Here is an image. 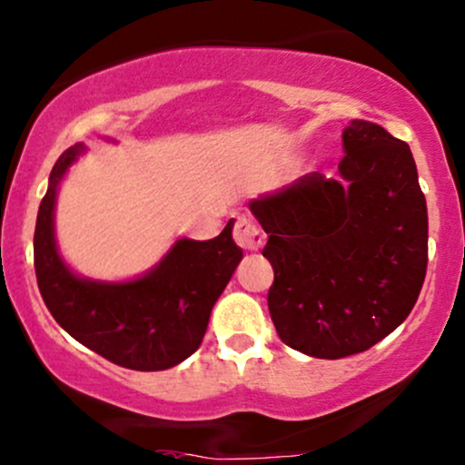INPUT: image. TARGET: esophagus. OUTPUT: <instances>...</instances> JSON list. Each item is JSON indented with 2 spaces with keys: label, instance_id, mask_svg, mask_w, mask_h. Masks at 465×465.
I'll return each instance as SVG.
<instances>
[{
  "label": "esophagus",
  "instance_id": "1",
  "mask_svg": "<svg viewBox=\"0 0 465 465\" xmlns=\"http://www.w3.org/2000/svg\"><path fill=\"white\" fill-rule=\"evenodd\" d=\"M233 240H236L238 247H242L244 251H258L262 247L264 236L262 232H260V227L255 225L251 218L240 216L236 221V227H233Z\"/></svg>",
  "mask_w": 465,
  "mask_h": 465
}]
</instances>
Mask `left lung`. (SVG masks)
<instances>
[{
	"label": "left lung",
	"mask_w": 465,
	"mask_h": 465,
	"mask_svg": "<svg viewBox=\"0 0 465 465\" xmlns=\"http://www.w3.org/2000/svg\"><path fill=\"white\" fill-rule=\"evenodd\" d=\"M341 179L311 173L249 201L269 233V312L288 348L343 359L391 334L424 284L429 214L409 143L365 120L343 131Z\"/></svg>",
	"instance_id": "1"
}]
</instances>
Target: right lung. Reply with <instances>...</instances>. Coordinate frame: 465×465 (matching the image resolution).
<instances>
[{
	"instance_id": "right-lung-1",
	"label": "right lung",
	"mask_w": 465,
	"mask_h": 465,
	"mask_svg": "<svg viewBox=\"0 0 465 465\" xmlns=\"http://www.w3.org/2000/svg\"><path fill=\"white\" fill-rule=\"evenodd\" d=\"M83 143L67 148L50 174L35 229V271L56 323L84 348L126 370L162 371L199 350L212 308L242 260L233 221L212 240L179 238L151 271L100 282L69 269L54 236L56 194Z\"/></svg>"
}]
</instances>
